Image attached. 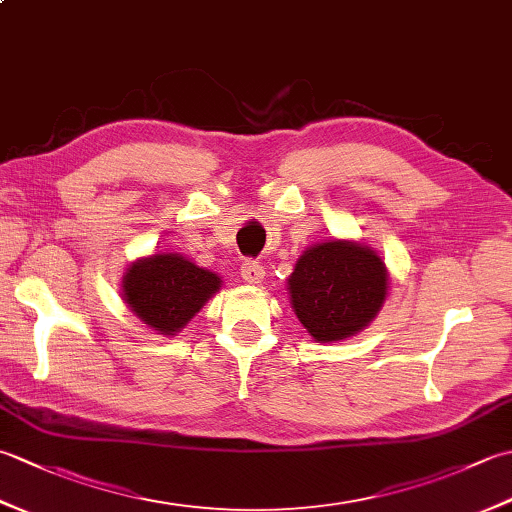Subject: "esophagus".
I'll list each match as a JSON object with an SVG mask.
<instances>
[{
	"label": "esophagus",
	"mask_w": 512,
	"mask_h": 512,
	"mask_svg": "<svg viewBox=\"0 0 512 512\" xmlns=\"http://www.w3.org/2000/svg\"><path fill=\"white\" fill-rule=\"evenodd\" d=\"M239 270H242V277H244V281H248V284H259V281H262L266 275L264 266L259 264L257 259H246Z\"/></svg>",
	"instance_id": "1"
}]
</instances>
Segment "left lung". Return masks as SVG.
I'll list each match as a JSON object with an SVG mask.
<instances>
[{
  "instance_id": "1",
  "label": "left lung",
  "mask_w": 512,
  "mask_h": 512,
  "mask_svg": "<svg viewBox=\"0 0 512 512\" xmlns=\"http://www.w3.org/2000/svg\"><path fill=\"white\" fill-rule=\"evenodd\" d=\"M288 290L314 339L341 341L376 317L387 295V270L372 248L332 239L301 255Z\"/></svg>"
}]
</instances>
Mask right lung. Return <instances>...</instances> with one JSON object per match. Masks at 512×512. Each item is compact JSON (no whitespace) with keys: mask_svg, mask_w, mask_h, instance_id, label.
<instances>
[{"mask_svg":"<svg viewBox=\"0 0 512 512\" xmlns=\"http://www.w3.org/2000/svg\"><path fill=\"white\" fill-rule=\"evenodd\" d=\"M220 290V277L180 255L140 259L123 279L125 303L160 334L184 328L204 301Z\"/></svg>","mask_w":512,"mask_h":512,"instance_id":"1","label":"right lung"}]
</instances>
